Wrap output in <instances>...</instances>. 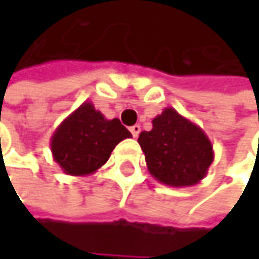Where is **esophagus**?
<instances>
[{"mask_svg":"<svg viewBox=\"0 0 259 259\" xmlns=\"http://www.w3.org/2000/svg\"><path fill=\"white\" fill-rule=\"evenodd\" d=\"M130 132H132L133 138H138V136H139V133H141V126H139V124L132 126V127H130Z\"/></svg>","mask_w":259,"mask_h":259,"instance_id":"1","label":"esophagus"}]
</instances>
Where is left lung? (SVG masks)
Listing matches in <instances>:
<instances>
[{
  "mask_svg": "<svg viewBox=\"0 0 259 259\" xmlns=\"http://www.w3.org/2000/svg\"><path fill=\"white\" fill-rule=\"evenodd\" d=\"M138 142L148 172L172 187L198 184L214 159L213 145L204 130L174 108H165L153 118V129L141 132Z\"/></svg>",
  "mask_w": 259,
  "mask_h": 259,
  "instance_id": "8db88e82",
  "label": "left lung"
}]
</instances>
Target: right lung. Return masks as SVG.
<instances>
[{
	"instance_id": "1",
	"label": "right lung",
	"mask_w": 259,
	"mask_h": 259,
	"mask_svg": "<svg viewBox=\"0 0 259 259\" xmlns=\"http://www.w3.org/2000/svg\"><path fill=\"white\" fill-rule=\"evenodd\" d=\"M126 138L132 133L118 118L106 120L91 102H85L54 132L51 151L64 174L83 177L102 168Z\"/></svg>"
}]
</instances>
